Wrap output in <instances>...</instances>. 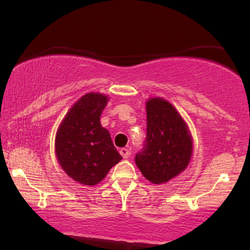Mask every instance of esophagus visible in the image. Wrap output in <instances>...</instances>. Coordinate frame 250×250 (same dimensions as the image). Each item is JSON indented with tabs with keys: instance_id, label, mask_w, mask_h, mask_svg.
Listing matches in <instances>:
<instances>
[{
	"instance_id": "obj_1",
	"label": "esophagus",
	"mask_w": 250,
	"mask_h": 250,
	"mask_svg": "<svg viewBox=\"0 0 250 250\" xmlns=\"http://www.w3.org/2000/svg\"><path fill=\"white\" fill-rule=\"evenodd\" d=\"M119 152H121L123 158H128L129 155H131V151H129L128 148H122L121 150H119Z\"/></svg>"
}]
</instances>
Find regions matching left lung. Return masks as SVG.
Masks as SVG:
<instances>
[{
    "label": "left lung",
    "instance_id": "obj_1",
    "mask_svg": "<svg viewBox=\"0 0 250 250\" xmlns=\"http://www.w3.org/2000/svg\"><path fill=\"white\" fill-rule=\"evenodd\" d=\"M192 141L186 123L169 102L160 98L146 102V136L135 155L143 176L155 184L165 183L186 169Z\"/></svg>",
    "mask_w": 250,
    "mask_h": 250
}]
</instances>
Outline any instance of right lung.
Returning a JSON list of instances; mask_svg holds the SVG:
<instances>
[{"label":"right lung","instance_id":"right-lung-1","mask_svg":"<svg viewBox=\"0 0 250 250\" xmlns=\"http://www.w3.org/2000/svg\"><path fill=\"white\" fill-rule=\"evenodd\" d=\"M108 98L88 93L75 104L58 129V162L71 179L85 186H95L123 157L111 136L100 123Z\"/></svg>","mask_w":250,"mask_h":250}]
</instances>
